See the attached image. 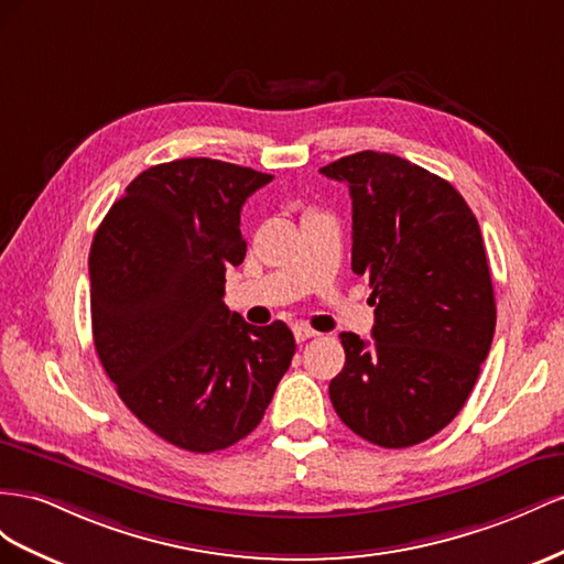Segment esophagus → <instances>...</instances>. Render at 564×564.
Wrapping results in <instances>:
<instances>
[{
    "instance_id": "esophagus-1",
    "label": "esophagus",
    "mask_w": 564,
    "mask_h": 564,
    "mask_svg": "<svg viewBox=\"0 0 564 564\" xmlns=\"http://www.w3.org/2000/svg\"><path fill=\"white\" fill-rule=\"evenodd\" d=\"M293 335H295V340H297V343H304V340H312V337H316L318 333H316V330H312L310 326H302V324H297V326L293 328Z\"/></svg>"
}]
</instances>
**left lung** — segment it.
I'll use <instances>...</instances> for the list:
<instances>
[{
	"label": "left lung",
	"mask_w": 564,
	"mask_h": 564,
	"mask_svg": "<svg viewBox=\"0 0 564 564\" xmlns=\"http://www.w3.org/2000/svg\"><path fill=\"white\" fill-rule=\"evenodd\" d=\"M351 196V271L373 288V340L340 333V421L384 448L454 421L487 359L496 302L479 224L460 193L409 160L361 151L321 167Z\"/></svg>",
	"instance_id": "left-lung-1"
}]
</instances>
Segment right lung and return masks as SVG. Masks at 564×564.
I'll list each match as a JSON object with an SVG mask.
<instances>
[{"mask_svg": "<svg viewBox=\"0 0 564 564\" xmlns=\"http://www.w3.org/2000/svg\"><path fill=\"white\" fill-rule=\"evenodd\" d=\"M271 180L213 158L153 165L91 243L96 354L124 406L193 454L248 437L295 354L283 321L250 326L221 300L248 248L240 210Z\"/></svg>", "mask_w": 564, "mask_h": 564, "instance_id": "right-lung-1", "label": "right lung"}]
</instances>
